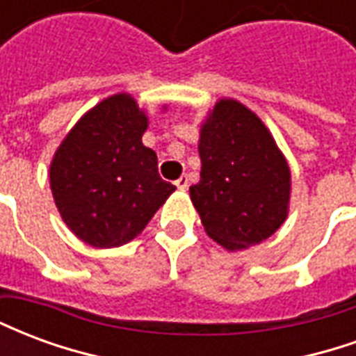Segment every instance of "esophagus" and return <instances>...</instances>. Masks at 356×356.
Wrapping results in <instances>:
<instances>
[{"instance_id":"obj_1","label":"esophagus","mask_w":356,"mask_h":356,"mask_svg":"<svg viewBox=\"0 0 356 356\" xmlns=\"http://www.w3.org/2000/svg\"><path fill=\"white\" fill-rule=\"evenodd\" d=\"M175 186H177L179 191H185L186 186H188V177H186V175H181V177L175 181Z\"/></svg>"}]
</instances>
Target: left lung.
Instances as JSON below:
<instances>
[{"label": "left lung", "instance_id": "obj_1", "mask_svg": "<svg viewBox=\"0 0 356 356\" xmlns=\"http://www.w3.org/2000/svg\"><path fill=\"white\" fill-rule=\"evenodd\" d=\"M198 152L191 200L209 238L240 252L273 236L290 211L291 173L261 118L236 99H219L200 125Z\"/></svg>", "mask_w": 356, "mask_h": 356}]
</instances>
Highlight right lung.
Here are the masks:
<instances>
[{
	"mask_svg": "<svg viewBox=\"0 0 356 356\" xmlns=\"http://www.w3.org/2000/svg\"><path fill=\"white\" fill-rule=\"evenodd\" d=\"M147 127V112L131 95H110L74 124L53 154L55 206L89 246L131 242L175 191L160 177L154 150L143 145Z\"/></svg>",
	"mask_w": 356,
	"mask_h": 356,
	"instance_id": "right-lung-1",
	"label": "right lung"
}]
</instances>
